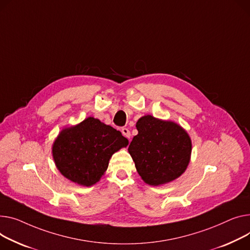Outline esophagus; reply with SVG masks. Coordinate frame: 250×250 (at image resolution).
Instances as JSON below:
<instances>
[{
    "instance_id": "esophagus-1",
    "label": "esophagus",
    "mask_w": 250,
    "mask_h": 250,
    "mask_svg": "<svg viewBox=\"0 0 250 250\" xmlns=\"http://www.w3.org/2000/svg\"><path fill=\"white\" fill-rule=\"evenodd\" d=\"M122 132H123V135H124L125 138H127L128 140L130 139V131L128 130V128L123 127V128H122Z\"/></svg>"
}]
</instances>
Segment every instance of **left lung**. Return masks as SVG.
Returning a JSON list of instances; mask_svg holds the SVG:
<instances>
[{"mask_svg":"<svg viewBox=\"0 0 250 250\" xmlns=\"http://www.w3.org/2000/svg\"><path fill=\"white\" fill-rule=\"evenodd\" d=\"M136 126L139 132L130 142L128 153L146 184H166L185 172L192 144L184 129L152 115L143 116Z\"/></svg>","mask_w":250,"mask_h":250,"instance_id":"obj_1","label":"left lung"}]
</instances>
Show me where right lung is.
<instances>
[{
	"instance_id": "add662e5",
	"label": "right lung",
	"mask_w": 250,
	"mask_h": 250,
	"mask_svg": "<svg viewBox=\"0 0 250 250\" xmlns=\"http://www.w3.org/2000/svg\"><path fill=\"white\" fill-rule=\"evenodd\" d=\"M127 145V139L120 130L88 118L63 129L53 145L52 154L64 177L88 187L104 174L112 154Z\"/></svg>"
}]
</instances>
